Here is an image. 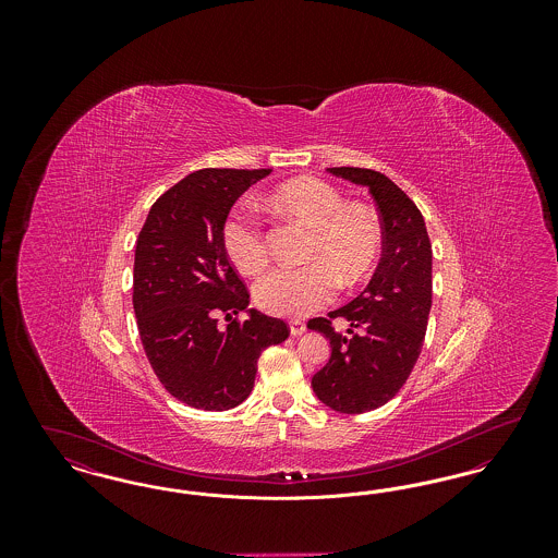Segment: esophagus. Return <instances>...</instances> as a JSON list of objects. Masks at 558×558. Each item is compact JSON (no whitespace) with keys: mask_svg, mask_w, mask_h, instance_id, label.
Masks as SVG:
<instances>
[{"mask_svg":"<svg viewBox=\"0 0 558 558\" xmlns=\"http://www.w3.org/2000/svg\"><path fill=\"white\" fill-rule=\"evenodd\" d=\"M289 328H291L292 337H301V335L307 330L305 322H301V319H291V322H289Z\"/></svg>","mask_w":558,"mask_h":558,"instance_id":"34e87169","label":"esophagus"}]
</instances>
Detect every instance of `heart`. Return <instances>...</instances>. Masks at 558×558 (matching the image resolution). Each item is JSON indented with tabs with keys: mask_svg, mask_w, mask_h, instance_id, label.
<instances>
[{
	"mask_svg": "<svg viewBox=\"0 0 558 558\" xmlns=\"http://www.w3.org/2000/svg\"><path fill=\"white\" fill-rule=\"evenodd\" d=\"M269 207L312 230L305 267H278L255 284V303L274 316L301 318L337 294V282L355 287L371 271L383 246L376 213L347 205L324 180L299 178L274 190ZM223 248L242 274L257 276L269 264L267 236L257 219L234 213L223 226Z\"/></svg>",
	"mask_w": 558,
	"mask_h": 558,
	"instance_id": "1",
	"label": "heart"
}]
</instances>
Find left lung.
Here are the masks:
<instances>
[{
  "mask_svg": "<svg viewBox=\"0 0 558 558\" xmlns=\"http://www.w3.org/2000/svg\"><path fill=\"white\" fill-rule=\"evenodd\" d=\"M332 175L371 190L383 221V257L368 287L328 317L350 322L347 336L327 318L310 322L330 341V360L314 374L322 403L362 414L398 396L414 368L433 299V251L425 219L387 175L362 167H330Z\"/></svg>",
  "mask_w": 558,
  "mask_h": 558,
  "instance_id": "8db88e82",
  "label": "left lung"
}]
</instances>
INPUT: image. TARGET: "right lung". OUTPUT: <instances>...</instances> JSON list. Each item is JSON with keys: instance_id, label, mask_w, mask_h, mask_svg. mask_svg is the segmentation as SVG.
Wrapping results in <instances>:
<instances>
[{"instance_id": "right-lung-1", "label": "right lung", "mask_w": 558, "mask_h": 558, "mask_svg": "<svg viewBox=\"0 0 558 558\" xmlns=\"http://www.w3.org/2000/svg\"><path fill=\"white\" fill-rule=\"evenodd\" d=\"M269 171L190 173L153 205L135 242L133 312L146 357L160 385L198 410L223 412L248 398L262 351L291 332L282 319L246 310L248 291L221 236L240 194ZM240 311L250 318L234 319Z\"/></svg>"}]
</instances>
